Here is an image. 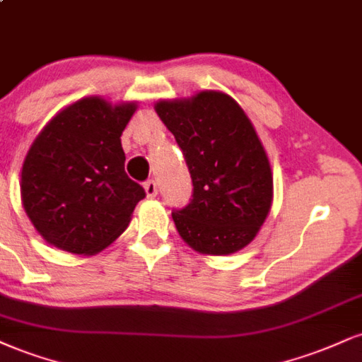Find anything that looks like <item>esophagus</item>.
<instances>
[{
	"instance_id": "obj_1",
	"label": "esophagus",
	"mask_w": 362,
	"mask_h": 362,
	"mask_svg": "<svg viewBox=\"0 0 362 362\" xmlns=\"http://www.w3.org/2000/svg\"><path fill=\"white\" fill-rule=\"evenodd\" d=\"M145 192H146V197L148 199H153L156 197V194H158V187H156L155 180H148L145 184Z\"/></svg>"
}]
</instances>
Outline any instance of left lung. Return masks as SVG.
Returning <instances> with one entry per match:
<instances>
[{"label":"left lung","instance_id":"left-lung-1","mask_svg":"<svg viewBox=\"0 0 362 362\" xmlns=\"http://www.w3.org/2000/svg\"><path fill=\"white\" fill-rule=\"evenodd\" d=\"M155 111L175 136L194 199L172 212L180 238L200 255L226 256L258 236L273 204V172L255 126L223 90L160 99Z\"/></svg>","mask_w":362,"mask_h":362}]
</instances>
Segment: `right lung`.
Instances as JSON below:
<instances>
[{
	"mask_svg": "<svg viewBox=\"0 0 362 362\" xmlns=\"http://www.w3.org/2000/svg\"><path fill=\"white\" fill-rule=\"evenodd\" d=\"M136 110V101L86 95L33 139L21 167V204L50 246L98 255L132 223L145 190L126 175L121 134Z\"/></svg>",
	"mask_w": 362,
	"mask_h": 362,
	"instance_id": "right-lung-1",
	"label": "right lung"
}]
</instances>
